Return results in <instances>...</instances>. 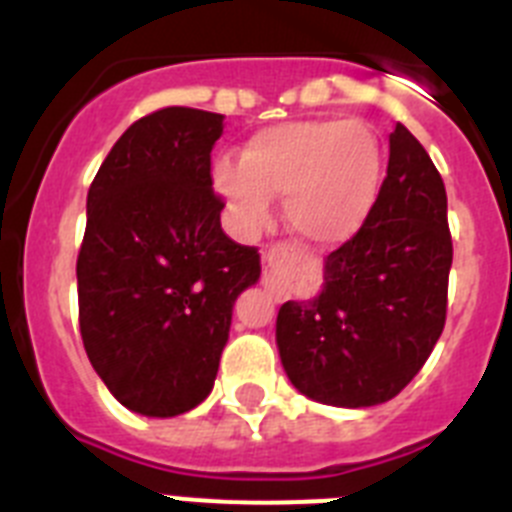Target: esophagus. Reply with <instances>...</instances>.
Returning a JSON list of instances; mask_svg holds the SVG:
<instances>
[{
	"label": "esophagus",
	"mask_w": 512,
	"mask_h": 512,
	"mask_svg": "<svg viewBox=\"0 0 512 512\" xmlns=\"http://www.w3.org/2000/svg\"><path fill=\"white\" fill-rule=\"evenodd\" d=\"M300 251L289 243H274L269 246V251L264 253V284L274 292L277 300L284 297V284L279 279V274L287 269H297L300 266Z\"/></svg>",
	"instance_id": "1"
}]
</instances>
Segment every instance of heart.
Returning <instances> with one entry per match:
<instances>
[{
  "instance_id": "heart-1",
  "label": "heart",
  "mask_w": 512,
  "mask_h": 512,
  "mask_svg": "<svg viewBox=\"0 0 512 512\" xmlns=\"http://www.w3.org/2000/svg\"><path fill=\"white\" fill-rule=\"evenodd\" d=\"M384 148L364 120L279 122L248 140L241 164L220 161L215 184L243 228H261L271 197L305 243L351 241L369 220L382 187Z\"/></svg>"
}]
</instances>
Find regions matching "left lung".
<instances>
[{
    "instance_id": "left-lung-1",
    "label": "left lung",
    "mask_w": 512,
    "mask_h": 512,
    "mask_svg": "<svg viewBox=\"0 0 512 512\" xmlns=\"http://www.w3.org/2000/svg\"><path fill=\"white\" fill-rule=\"evenodd\" d=\"M454 259L446 187L402 122L364 228L328 253L318 297L279 307L277 346L302 395L336 408L392 400L431 356Z\"/></svg>"
}]
</instances>
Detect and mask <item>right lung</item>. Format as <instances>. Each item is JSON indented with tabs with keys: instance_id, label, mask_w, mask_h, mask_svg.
Here are the masks:
<instances>
[{
	"instance_id": "add662e5",
	"label": "right lung",
	"mask_w": 512,
	"mask_h": 512,
	"mask_svg": "<svg viewBox=\"0 0 512 512\" xmlns=\"http://www.w3.org/2000/svg\"><path fill=\"white\" fill-rule=\"evenodd\" d=\"M223 115L164 107L120 135L87 194L76 259L79 328L94 372L128 410L174 418L217 377L233 302L259 248L220 228L210 153Z\"/></svg>"
}]
</instances>
